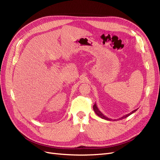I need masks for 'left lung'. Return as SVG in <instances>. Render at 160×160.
I'll return each instance as SVG.
<instances>
[{"label":"left lung","instance_id":"1","mask_svg":"<svg viewBox=\"0 0 160 160\" xmlns=\"http://www.w3.org/2000/svg\"><path fill=\"white\" fill-rule=\"evenodd\" d=\"M93 110H94L95 112L97 114V115H98V116L99 117H101V118L104 119V120H109V121H111V120H114V121H115V120H122V119H123V118H126V117H129V116H130V114H133L134 112H135L137 111V109L134 110L133 111H132V112H131L130 113H129V114H126V115L123 116L122 117H121V118H118V119H114V120H112V119H111V118H108L107 117H106L105 115H104V114H103L100 111V110L98 109V108L97 107L96 103L94 104V106H93Z\"/></svg>","mask_w":160,"mask_h":160}]
</instances>
